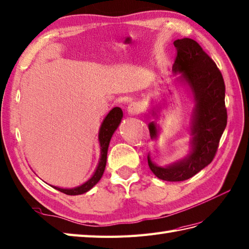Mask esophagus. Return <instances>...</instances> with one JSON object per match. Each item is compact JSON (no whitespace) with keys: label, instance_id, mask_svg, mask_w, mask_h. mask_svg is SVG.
Segmentation results:
<instances>
[{"label":"esophagus","instance_id":"1","mask_svg":"<svg viewBox=\"0 0 249 249\" xmlns=\"http://www.w3.org/2000/svg\"><path fill=\"white\" fill-rule=\"evenodd\" d=\"M127 112L130 115H137L141 112V106L139 103L136 102H132L130 103L128 107H127Z\"/></svg>","mask_w":249,"mask_h":249}]
</instances>
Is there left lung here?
I'll list each match as a JSON object with an SVG mask.
<instances>
[{
    "instance_id": "8db88e82",
    "label": "left lung",
    "mask_w": 249,
    "mask_h": 249,
    "mask_svg": "<svg viewBox=\"0 0 249 249\" xmlns=\"http://www.w3.org/2000/svg\"><path fill=\"white\" fill-rule=\"evenodd\" d=\"M174 45L177 55L173 72L180 74L195 102L190 126L191 151L186 158L166 166L155 164L149 155L147 161L149 169L159 179L183 181L197 174L214 158L227 125V109L223 75L215 62L193 39H177ZM148 129L152 139L157 138V125L149 123Z\"/></svg>"
}]
</instances>
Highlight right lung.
Segmentation results:
<instances>
[{
    "mask_svg": "<svg viewBox=\"0 0 249 249\" xmlns=\"http://www.w3.org/2000/svg\"><path fill=\"white\" fill-rule=\"evenodd\" d=\"M122 118H123L122 109L119 107H114L110 111H109V113L106 115V118L104 119L103 123L101 125L100 131H98V142H100V146H101V158H100V161H98V164L96 166L94 174L91 176L89 180H87L85 183L82 184V186L75 187L72 189H62V188L53 187V186L52 187L67 195L84 194L93 188L95 184L100 181V179L104 174V171H105L109 143H110V139L113 135V132L117 130V128L119 127Z\"/></svg>",
    "mask_w": 249,
    "mask_h": 249,
    "instance_id": "add662e5",
    "label": "right lung"
}]
</instances>
